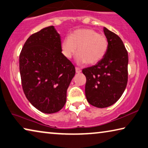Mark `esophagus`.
Masks as SVG:
<instances>
[{
	"label": "esophagus",
	"instance_id": "esophagus-1",
	"mask_svg": "<svg viewBox=\"0 0 148 148\" xmlns=\"http://www.w3.org/2000/svg\"><path fill=\"white\" fill-rule=\"evenodd\" d=\"M75 69H76V73H78V74L80 73V72H82L81 69H79V68H78V67H76V68H75Z\"/></svg>",
	"mask_w": 148,
	"mask_h": 148
}]
</instances>
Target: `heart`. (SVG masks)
Listing matches in <instances>:
<instances>
[{
  "mask_svg": "<svg viewBox=\"0 0 148 148\" xmlns=\"http://www.w3.org/2000/svg\"><path fill=\"white\" fill-rule=\"evenodd\" d=\"M109 42L105 35L94 29L82 28L74 30L60 43L62 55L70 59L76 52V61L79 64H95L106 55Z\"/></svg>",
  "mask_w": 148,
  "mask_h": 148,
  "instance_id": "obj_1",
  "label": "heart"
}]
</instances>
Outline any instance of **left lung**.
I'll list each match as a JSON object with an SVG mask.
<instances>
[{
    "instance_id": "obj_1",
    "label": "left lung",
    "mask_w": 148,
    "mask_h": 148,
    "mask_svg": "<svg viewBox=\"0 0 148 148\" xmlns=\"http://www.w3.org/2000/svg\"><path fill=\"white\" fill-rule=\"evenodd\" d=\"M109 47L104 58L94 66L82 70L86 77V97L97 108H105L118 101L128 82V52L116 34L103 28Z\"/></svg>"
}]
</instances>
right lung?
<instances>
[{"mask_svg":"<svg viewBox=\"0 0 148 148\" xmlns=\"http://www.w3.org/2000/svg\"><path fill=\"white\" fill-rule=\"evenodd\" d=\"M61 38L54 26L43 28L27 39L20 55L23 92L33 106L47 114L59 111L75 68L62 55Z\"/></svg>","mask_w":148,"mask_h":148,"instance_id":"1","label":"right lung"}]
</instances>
